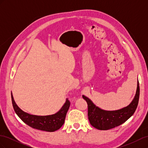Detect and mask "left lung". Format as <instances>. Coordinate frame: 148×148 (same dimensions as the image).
<instances>
[{
	"instance_id": "8db88e82",
	"label": "left lung",
	"mask_w": 148,
	"mask_h": 148,
	"mask_svg": "<svg viewBox=\"0 0 148 148\" xmlns=\"http://www.w3.org/2000/svg\"><path fill=\"white\" fill-rule=\"evenodd\" d=\"M140 97V86L138 80L137 89L135 97L128 106L117 110H104L100 109L85 96L83 99L88 104V115L90 124L101 130H107L119 125L130 118L137 108Z\"/></svg>"
}]
</instances>
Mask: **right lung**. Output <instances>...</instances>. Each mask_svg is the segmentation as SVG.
Here are the masks:
<instances>
[{"mask_svg": "<svg viewBox=\"0 0 148 148\" xmlns=\"http://www.w3.org/2000/svg\"><path fill=\"white\" fill-rule=\"evenodd\" d=\"M11 97L13 107L15 113L23 122L34 129L49 132L57 130L64 125L67 111L69 110L70 105V101L66 99L62 108L54 114L45 116L31 115L19 108L13 99L12 92Z\"/></svg>", "mask_w": 148, "mask_h": 148, "instance_id": "add662e5", "label": "right lung"}]
</instances>
